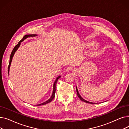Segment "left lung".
Wrapping results in <instances>:
<instances>
[{
    "instance_id": "8db88e82",
    "label": "left lung",
    "mask_w": 129,
    "mask_h": 129,
    "mask_svg": "<svg viewBox=\"0 0 129 129\" xmlns=\"http://www.w3.org/2000/svg\"><path fill=\"white\" fill-rule=\"evenodd\" d=\"M76 92H77V94L78 97L79 98V99H80L81 100H82V101H84V102L86 103H88V104H94V103H91V102H89V101H87V100H86L84 99L82 97H81V96H80V95L79 94V92H78V89H77V87H76Z\"/></svg>"
}]
</instances>
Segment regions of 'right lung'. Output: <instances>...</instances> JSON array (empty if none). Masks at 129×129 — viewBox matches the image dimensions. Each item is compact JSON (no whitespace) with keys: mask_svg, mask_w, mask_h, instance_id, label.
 <instances>
[{"mask_svg":"<svg viewBox=\"0 0 129 129\" xmlns=\"http://www.w3.org/2000/svg\"><path fill=\"white\" fill-rule=\"evenodd\" d=\"M37 35H25L23 38H22V40H21L19 42V43L15 46L14 48H13L11 53V55H10V60H9V65H8V74H9V69H10V65H11V61H12V57L13 56V55H14V54L16 52V51L18 50V49L19 48V47L20 46V44H21V42H22L24 40H25V39L28 38H30V37H36L37 36ZM60 77V76H58L56 80H55V82H54V84H53V93H52V94L51 97H50V98L49 99L47 100V101H46L45 102L42 103V104H40L39 105H37V106H41V105H45L46 104H48L49 103H50L51 101L54 99V97H55V91H56V83H57V82L58 79Z\"/></svg>","mask_w":129,"mask_h":129,"instance_id":"1","label":"right lung"}]
</instances>
